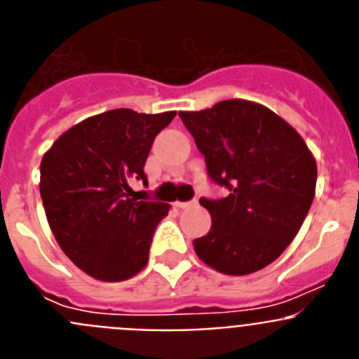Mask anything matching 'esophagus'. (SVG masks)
I'll return each instance as SVG.
<instances>
[{
	"label": "esophagus",
	"mask_w": 359,
	"mask_h": 359,
	"mask_svg": "<svg viewBox=\"0 0 359 359\" xmlns=\"http://www.w3.org/2000/svg\"><path fill=\"white\" fill-rule=\"evenodd\" d=\"M196 203H198L196 199L194 201H176V207L177 208H189V207H194Z\"/></svg>",
	"instance_id": "1"
}]
</instances>
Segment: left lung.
<instances>
[{
    "label": "left lung",
    "mask_w": 359,
    "mask_h": 359,
    "mask_svg": "<svg viewBox=\"0 0 359 359\" xmlns=\"http://www.w3.org/2000/svg\"><path fill=\"white\" fill-rule=\"evenodd\" d=\"M207 161L208 176L230 190L199 203L212 215L194 239L203 262L224 275H250L278 259L297 237L316 189V160L304 138L262 104L231 98L180 111Z\"/></svg>",
    "instance_id": "left-lung-1"
}]
</instances>
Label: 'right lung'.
Masks as SVG:
<instances>
[{"mask_svg": "<svg viewBox=\"0 0 359 359\" xmlns=\"http://www.w3.org/2000/svg\"><path fill=\"white\" fill-rule=\"evenodd\" d=\"M176 111L145 115L111 109L62 133L41 160L46 219L73 264L97 280L140 273L167 203L136 201L131 180L147 182L145 160Z\"/></svg>", "mask_w": 359, "mask_h": 359, "instance_id": "1", "label": "right lung"}]
</instances>
